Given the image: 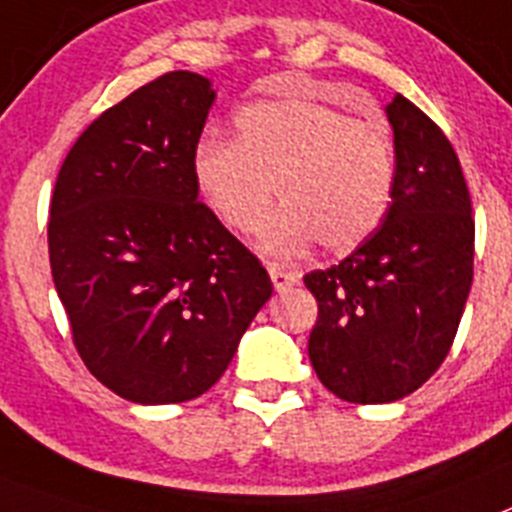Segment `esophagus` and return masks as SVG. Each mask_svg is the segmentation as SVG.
Segmentation results:
<instances>
[{
    "label": "esophagus",
    "mask_w": 512,
    "mask_h": 512,
    "mask_svg": "<svg viewBox=\"0 0 512 512\" xmlns=\"http://www.w3.org/2000/svg\"><path fill=\"white\" fill-rule=\"evenodd\" d=\"M267 273H270V278H273V285L278 293H285V290L293 288V285L298 283L296 273L285 270V267L278 265V262H270V265H267Z\"/></svg>",
    "instance_id": "1"
}]
</instances>
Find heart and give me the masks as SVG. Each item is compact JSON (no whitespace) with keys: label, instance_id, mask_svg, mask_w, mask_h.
<instances>
[{"label":"heart","instance_id":"obj_1","mask_svg":"<svg viewBox=\"0 0 512 512\" xmlns=\"http://www.w3.org/2000/svg\"><path fill=\"white\" fill-rule=\"evenodd\" d=\"M237 140L204 137L193 150V181L211 214L250 234L273 204L262 247L296 255L316 239L349 252L382 224L398 178L393 132L326 101L288 96L247 104L234 117Z\"/></svg>","mask_w":512,"mask_h":512}]
</instances>
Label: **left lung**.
Returning <instances> with one entry per match:
<instances>
[{
  "label": "left lung",
  "mask_w": 512,
  "mask_h": 512,
  "mask_svg": "<svg viewBox=\"0 0 512 512\" xmlns=\"http://www.w3.org/2000/svg\"><path fill=\"white\" fill-rule=\"evenodd\" d=\"M398 178L380 227L349 257L303 278L319 303L311 365L336 398L393 403L441 367L474 265L467 181L451 142L395 94L388 107Z\"/></svg>",
  "instance_id": "1"
}]
</instances>
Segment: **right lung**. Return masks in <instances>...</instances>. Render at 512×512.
I'll list each match as a JSON object with an SVG mask.
<instances>
[{
    "label": "right lung",
    "mask_w": 512,
    "mask_h": 512,
    "mask_svg": "<svg viewBox=\"0 0 512 512\" xmlns=\"http://www.w3.org/2000/svg\"><path fill=\"white\" fill-rule=\"evenodd\" d=\"M214 99L199 73L155 78L86 127L55 181L50 270L73 344L132 403L204 395L273 296L193 181Z\"/></svg>",
    "instance_id": "add662e5"
}]
</instances>
